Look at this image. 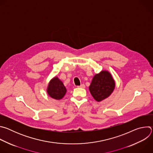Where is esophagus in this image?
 I'll return each instance as SVG.
<instances>
[{
    "instance_id": "1",
    "label": "esophagus",
    "mask_w": 153,
    "mask_h": 153,
    "mask_svg": "<svg viewBox=\"0 0 153 153\" xmlns=\"http://www.w3.org/2000/svg\"><path fill=\"white\" fill-rule=\"evenodd\" d=\"M78 88H85V85L84 84H82L80 86H77Z\"/></svg>"
}]
</instances>
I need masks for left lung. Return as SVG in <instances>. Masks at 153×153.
<instances>
[{
    "label": "left lung",
    "mask_w": 153,
    "mask_h": 153,
    "mask_svg": "<svg viewBox=\"0 0 153 153\" xmlns=\"http://www.w3.org/2000/svg\"><path fill=\"white\" fill-rule=\"evenodd\" d=\"M115 86V80L111 74L107 70H103L94 75L89 90L97 102H101L113 93Z\"/></svg>",
    "instance_id": "obj_1"
}]
</instances>
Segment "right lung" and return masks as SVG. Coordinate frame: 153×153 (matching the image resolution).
Instances as JSON below:
<instances>
[{"label":"right lung","instance_id":"right-lung-1","mask_svg":"<svg viewBox=\"0 0 153 153\" xmlns=\"http://www.w3.org/2000/svg\"><path fill=\"white\" fill-rule=\"evenodd\" d=\"M47 92L50 97L56 100H60L66 94L67 89L59 77L55 76L49 82Z\"/></svg>","mask_w":153,"mask_h":153}]
</instances>
